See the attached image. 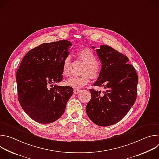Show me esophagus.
<instances>
[{
    "label": "esophagus",
    "instance_id": "1",
    "mask_svg": "<svg viewBox=\"0 0 159 159\" xmlns=\"http://www.w3.org/2000/svg\"><path fill=\"white\" fill-rule=\"evenodd\" d=\"M80 91H81V90H80V89H74V94H79Z\"/></svg>",
    "mask_w": 159,
    "mask_h": 159
}]
</instances>
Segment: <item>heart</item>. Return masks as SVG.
Listing matches in <instances>:
<instances>
[{"mask_svg": "<svg viewBox=\"0 0 159 159\" xmlns=\"http://www.w3.org/2000/svg\"><path fill=\"white\" fill-rule=\"evenodd\" d=\"M77 55L85 63L81 72L82 75L71 77L65 82L66 85L75 89H80L86 85L89 82V78L96 79L101 72V66L97 62V57L93 50L82 48L77 52ZM71 60V56L67 55L62 61V73L65 76L70 75Z\"/></svg>", "mask_w": 159, "mask_h": 159, "instance_id": "heart-1", "label": "heart"}]
</instances>
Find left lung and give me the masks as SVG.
Returning a JSON list of instances; mask_svg holds the SVG:
<instances>
[{
    "mask_svg": "<svg viewBox=\"0 0 159 159\" xmlns=\"http://www.w3.org/2000/svg\"><path fill=\"white\" fill-rule=\"evenodd\" d=\"M96 51L102 67L93 85L103 87L105 90L101 93L89 89L91 99L86 106V112L96 125L107 126L121 120L134 104L139 77L126 55L107 45H101Z\"/></svg>",
    "mask_w": 159,
    "mask_h": 159,
    "instance_id": "8db88e82",
    "label": "left lung"
}]
</instances>
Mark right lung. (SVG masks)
<instances>
[{
  "instance_id": "1",
  "label": "right lung",
  "mask_w": 159,
  "mask_h": 159,
  "mask_svg": "<svg viewBox=\"0 0 159 159\" xmlns=\"http://www.w3.org/2000/svg\"><path fill=\"white\" fill-rule=\"evenodd\" d=\"M72 45L67 40L43 43L26 53L17 70L18 101L38 123H52L59 119L73 94L71 87L53 85L63 80L62 61Z\"/></svg>"
}]
</instances>
